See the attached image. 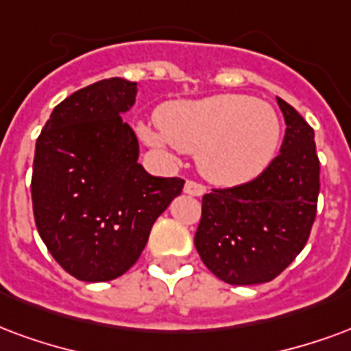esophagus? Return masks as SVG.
Returning <instances> with one entry per match:
<instances>
[{"mask_svg":"<svg viewBox=\"0 0 351 351\" xmlns=\"http://www.w3.org/2000/svg\"><path fill=\"white\" fill-rule=\"evenodd\" d=\"M184 193L186 195H191V197H202L206 193V188L199 182H193V180H188V182L184 184Z\"/></svg>","mask_w":351,"mask_h":351,"instance_id":"1","label":"esophagus"}]
</instances>
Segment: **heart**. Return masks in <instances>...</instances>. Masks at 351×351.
Wrapping results in <instances>:
<instances>
[{"label":"heart","mask_w":351,"mask_h":351,"mask_svg":"<svg viewBox=\"0 0 351 351\" xmlns=\"http://www.w3.org/2000/svg\"><path fill=\"white\" fill-rule=\"evenodd\" d=\"M281 119L271 104L247 95H214L176 100L158 111V126L139 124L150 147L197 154L210 182L238 186L274 162L281 143Z\"/></svg>","instance_id":"obj_1"}]
</instances>
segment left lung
<instances>
[{
	"label": "left lung",
	"instance_id": "1",
	"mask_svg": "<svg viewBox=\"0 0 351 351\" xmlns=\"http://www.w3.org/2000/svg\"><path fill=\"white\" fill-rule=\"evenodd\" d=\"M277 104L287 124L281 154L255 180L202 197L197 253L228 285L275 279L305 247L316 217L320 162L314 130L282 98Z\"/></svg>",
	"mask_w": 351,
	"mask_h": 351
}]
</instances>
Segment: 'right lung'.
Returning a JSON list of instances; mask_svg holds the SVG:
<instances>
[{"instance_id":"obj_1","label":"right lung","mask_w":351,"mask_h":351,"mask_svg":"<svg viewBox=\"0 0 351 351\" xmlns=\"http://www.w3.org/2000/svg\"><path fill=\"white\" fill-rule=\"evenodd\" d=\"M137 83L110 77L53 108L35 147L31 199L51 256L85 282L113 281L137 262L184 180L149 175L123 117Z\"/></svg>"}]
</instances>
